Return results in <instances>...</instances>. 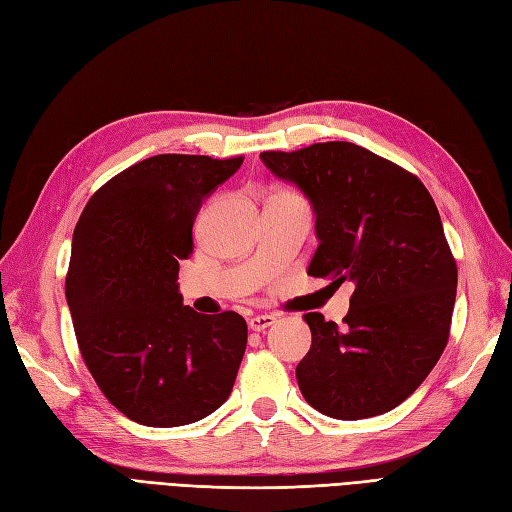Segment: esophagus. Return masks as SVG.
<instances>
[{"mask_svg": "<svg viewBox=\"0 0 512 512\" xmlns=\"http://www.w3.org/2000/svg\"><path fill=\"white\" fill-rule=\"evenodd\" d=\"M274 320H277L274 316H253L251 320H248V329L257 331V333H259V331H266L268 326L274 324Z\"/></svg>", "mask_w": 512, "mask_h": 512, "instance_id": "34e87169", "label": "esophagus"}]
</instances>
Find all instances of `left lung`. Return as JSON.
<instances>
[{"label":"left lung","instance_id":"1","mask_svg":"<svg viewBox=\"0 0 512 512\" xmlns=\"http://www.w3.org/2000/svg\"><path fill=\"white\" fill-rule=\"evenodd\" d=\"M259 157L316 212L320 244L307 274L355 283L344 329L305 313L311 348L296 368L300 391L335 419L396 409L450 337L458 272L435 201L409 170L352 142Z\"/></svg>","mask_w":512,"mask_h":512}]
</instances>
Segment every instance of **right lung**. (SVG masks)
I'll list each match as a JSON object with an SVG mask.
<instances>
[{"label": "right lung", "mask_w": 512, "mask_h": 512, "mask_svg": "<svg viewBox=\"0 0 512 512\" xmlns=\"http://www.w3.org/2000/svg\"><path fill=\"white\" fill-rule=\"evenodd\" d=\"M242 160L147 157L103 183L77 220L64 285L77 346L103 396L142 426L199 422L238 376L246 320L183 305L177 274L203 201Z\"/></svg>", "instance_id": "1"}]
</instances>
